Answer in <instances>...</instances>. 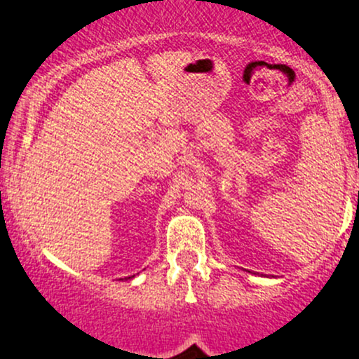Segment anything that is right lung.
I'll use <instances>...</instances> for the list:
<instances>
[{"label":"right lung","mask_w":359,"mask_h":359,"mask_svg":"<svg viewBox=\"0 0 359 359\" xmlns=\"http://www.w3.org/2000/svg\"><path fill=\"white\" fill-rule=\"evenodd\" d=\"M133 277H135V275H133ZM128 278H131V277H126V278H125V280H128Z\"/></svg>","instance_id":"add662e5"}]
</instances>
